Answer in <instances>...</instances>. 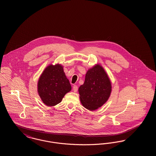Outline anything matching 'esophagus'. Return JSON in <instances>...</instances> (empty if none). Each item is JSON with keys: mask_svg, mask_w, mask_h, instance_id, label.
Instances as JSON below:
<instances>
[{"mask_svg": "<svg viewBox=\"0 0 156 156\" xmlns=\"http://www.w3.org/2000/svg\"><path fill=\"white\" fill-rule=\"evenodd\" d=\"M73 88V90H74V92H76L77 91V90H78V87H77V85H74Z\"/></svg>", "mask_w": 156, "mask_h": 156, "instance_id": "obj_1", "label": "esophagus"}]
</instances>
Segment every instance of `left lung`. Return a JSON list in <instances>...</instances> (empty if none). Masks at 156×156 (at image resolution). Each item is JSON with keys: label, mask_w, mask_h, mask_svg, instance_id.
<instances>
[{"label": "left lung", "mask_w": 156, "mask_h": 156, "mask_svg": "<svg viewBox=\"0 0 156 156\" xmlns=\"http://www.w3.org/2000/svg\"><path fill=\"white\" fill-rule=\"evenodd\" d=\"M111 90V82L106 72L97 64L87 71L85 82L79 88L81 103L89 111H95L108 101Z\"/></svg>", "instance_id": "obj_1"}]
</instances>
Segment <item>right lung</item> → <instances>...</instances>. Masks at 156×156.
Returning <instances> with one entry per match:
<instances>
[{
  "instance_id": "obj_1",
  "label": "right lung",
  "mask_w": 156,
  "mask_h": 156,
  "mask_svg": "<svg viewBox=\"0 0 156 156\" xmlns=\"http://www.w3.org/2000/svg\"><path fill=\"white\" fill-rule=\"evenodd\" d=\"M71 89V86L60 64L47 66L38 80V92L47 106H54L61 103Z\"/></svg>"
}]
</instances>
